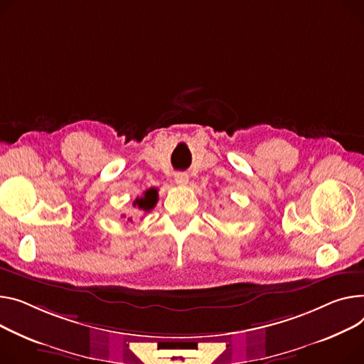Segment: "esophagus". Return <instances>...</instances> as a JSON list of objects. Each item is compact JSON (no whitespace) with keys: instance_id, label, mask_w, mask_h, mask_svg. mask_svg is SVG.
I'll return each instance as SVG.
<instances>
[{"instance_id":"1","label":"esophagus","mask_w":364,"mask_h":364,"mask_svg":"<svg viewBox=\"0 0 364 364\" xmlns=\"http://www.w3.org/2000/svg\"><path fill=\"white\" fill-rule=\"evenodd\" d=\"M176 183L178 186H186L188 183V176L184 174V173H177L176 174Z\"/></svg>"}]
</instances>
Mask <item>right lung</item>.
<instances>
[{
	"label": "right lung",
	"instance_id": "right-lung-1",
	"mask_svg": "<svg viewBox=\"0 0 364 364\" xmlns=\"http://www.w3.org/2000/svg\"><path fill=\"white\" fill-rule=\"evenodd\" d=\"M156 202H158V188L152 187V188H148L146 191H144L141 198H136V200L133 202V206L134 208L137 206L143 212H149L151 209L155 208ZM127 221H132V218H129Z\"/></svg>",
	"mask_w": 364,
	"mask_h": 364
}]
</instances>
